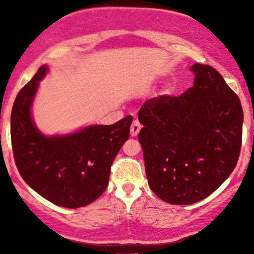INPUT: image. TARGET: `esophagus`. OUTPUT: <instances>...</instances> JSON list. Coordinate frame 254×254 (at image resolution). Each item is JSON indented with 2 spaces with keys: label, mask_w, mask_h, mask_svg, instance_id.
Here are the masks:
<instances>
[{
  "label": "esophagus",
  "mask_w": 254,
  "mask_h": 254,
  "mask_svg": "<svg viewBox=\"0 0 254 254\" xmlns=\"http://www.w3.org/2000/svg\"><path fill=\"white\" fill-rule=\"evenodd\" d=\"M141 127H142V125H141V123H139L138 121H133L132 124H131V127H130V135L132 136V137H135V136L138 135V132H139V130H141Z\"/></svg>",
  "instance_id": "1"
}]
</instances>
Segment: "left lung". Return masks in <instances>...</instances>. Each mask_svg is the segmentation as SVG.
I'll return each instance as SVG.
<instances>
[{
  "instance_id": "left-lung-1",
  "label": "left lung",
  "mask_w": 254,
  "mask_h": 254,
  "mask_svg": "<svg viewBox=\"0 0 254 254\" xmlns=\"http://www.w3.org/2000/svg\"><path fill=\"white\" fill-rule=\"evenodd\" d=\"M193 86L179 97L160 95L138 112V141L151 191L188 205L217 190L237 166L243 138L240 99L210 65L191 66Z\"/></svg>"
}]
</instances>
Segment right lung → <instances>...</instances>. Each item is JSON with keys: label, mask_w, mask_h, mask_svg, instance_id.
<instances>
[{"label": "right lung", "mask_w": 254, "mask_h": 254, "mask_svg": "<svg viewBox=\"0 0 254 254\" xmlns=\"http://www.w3.org/2000/svg\"><path fill=\"white\" fill-rule=\"evenodd\" d=\"M43 65L19 92L10 117L14 160L20 176L49 202L76 209L94 202L109 185L111 166L129 138L132 117L112 125H90L65 136H44L31 117Z\"/></svg>", "instance_id": "add662e5"}]
</instances>
